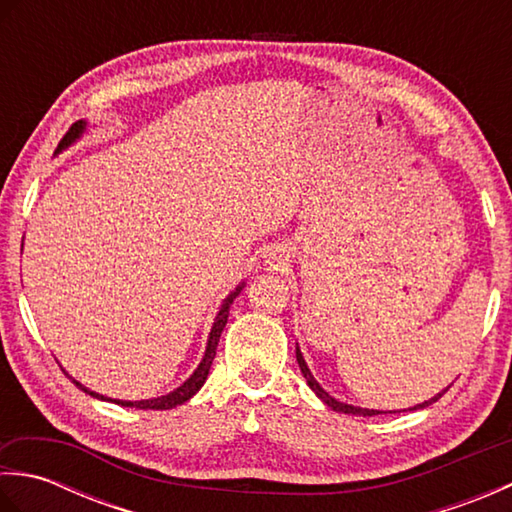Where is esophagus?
Instances as JSON below:
<instances>
[{
    "instance_id": "1",
    "label": "esophagus",
    "mask_w": 512,
    "mask_h": 512,
    "mask_svg": "<svg viewBox=\"0 0 512 512\" xmlns=\"http://www.w3.org/2000/svg\"><path fill=\"white\" fill-rule=\"evenodd\" d=\"M275 262H277V264H281V259H279V257H275Z\"/></svg>"
}]
</instances>
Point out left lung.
<instances>
[{
  "mask_svg": "<svg viewBox=\"0 0 512 512\" xmlns=\"http://www.w3.org/2000/svg\"><path fill=\"white\" fill-rule=\"evenodd\" d=\"M297 363H299V367H301V374H303V378H306V383L310 385V389L314 391V394H317L325 405H328L332 411H339V413H352V416H378V413H396V411H378V409H363V407H354V405H347V402H341V400H336V398H332L328 391H325L319 383H317V378L312 376V372L308 369V365H306V361H303V354H301V350L297 347ZM449 389V387H447ZM444 389V391H447ZM444 391H440V394H436L433 398H429V400H424V402H420V405H416V407H411L409 411H413V409H424V407H429V405H433V402H436L438 398H442V394Z\"/></svg>",
  "mask_w": 512,
  "mask_h": 512,
  "instance_id": "obj_1",
  "label": "left lung"
}]
</instances>
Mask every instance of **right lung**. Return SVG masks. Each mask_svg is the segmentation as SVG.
I'll list each match as a JSON object with an SVG mask.
<instances>
[{"label":"right lung","mask_w":512,"mask_h":512,"mask_svg":"<svg viewBox=\"0 0 512 512\" xmlns=\"http://www.w3.org/2000/svg\"><path fill=\"white\" fill-rule=\"evenodd\" d=\"M83 132H85V121L74 123V125L70 127V132L61 138V143H59V147H57V154H59V151H63L65 147H70V145L74 143V140H79ZM242 288H244V284H242V286H237V288L231 292V295H228V297L224 299L222 308H220V312H217V317H215V321H213V328H211V334H209V341H206V350H204V356H202V361H200L198 369H195V372H193L187 380H184V383H182L178 389H173L171 394H167V396H158V398H149V400H114V398H107V396L96 394V391H90L88 387H83V385L79 383V380H74V378H72V383H74L76 387H79V389H83L85 394H90V396L99 398V400H110V402H116V405H121V407L162 411V409H173V407L182 405V402H187L189 398H193L195 394H198L200 387L204 385L206 376H209V369H211V363H213V358H215L217 343H220L222 330H224V325H226V321H228V310H231V303H233V299L239 295V292H242Z\"/></svg>","instance_id":"add662e5"}]
</instances>
